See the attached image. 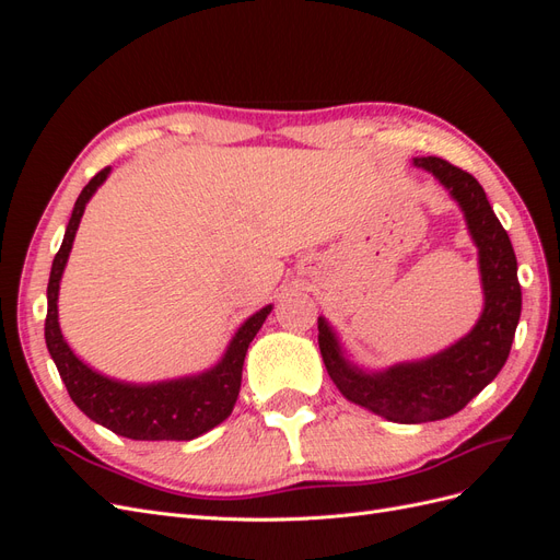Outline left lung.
<instances>
[{
  "label": "left lung",
  "mask_w": 560,
  "mask_h": 560,
  "mask_svg": "<svg viewBox=\"0 0 560 560\" xmlns=\"http://www.w3.org/2000/svg\"><path fill=\"white\" fill-rule=\"evenodd\" d=\"M465 210L479 247L486 308L469 336L430 360L399 364L383 374H364L348 364L325 319H317L322 360L341 395L393 422L418 425L442 420L477 397L510 358L521 317V284L510 235L486 198L483 186L463 167L439 156L416 159Z\"/></svg>",
  "instance_id": "1"
}]
</instances>
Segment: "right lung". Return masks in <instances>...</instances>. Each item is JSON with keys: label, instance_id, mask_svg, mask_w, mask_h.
Wrapping results in <instances>:
<instances>
[{"label": "right lung", "instance_id": "right-lung-1", "mask_svg": "<svg viewBox=\"0 0 560 560\" xmlns=\"http://www.w3.org/2000/svg\"><path fill=\"white\" fill-rule=\"evenodd\" d=\"M107 175L109 167H103L83 186V191L74 202L70 224H67L65 241L56 254L54 266H50L48 311L44 325L46 346L58 366L67 393H70L72 401L91 420L121 436L138 439V442H189V439L212 430L231 416L241 393L245 352L252 338L261 329L270 306L252 315L235 334L224 360L208 371V374L196 378L156 385H128L100 376L93 369L79 362L70 346L65 343L58 327V287L67 257H70L83 208H86L89 198L107 179Z\"/></svg>", "mask_w": 560, "mask_h": 560}]
</instances>
